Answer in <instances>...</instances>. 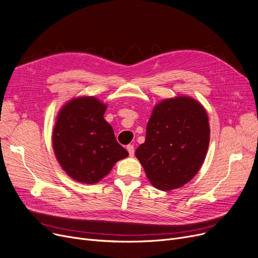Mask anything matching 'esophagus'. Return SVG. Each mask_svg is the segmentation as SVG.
Listing matches in <instances>:
<instances>
[{
  "instance_id": "34e87169",
  "label": "esophagus",
  "mask_w": 258,
  "mask_h": 258,
  "mask_svg": "<svg viewBox=\"0 0 258 258\" xmlns=\"http://www.w3.org/2000/svg\"><path fill=\"white\" fill-rule=\"evenodd\" d=\"M127 151H128L129 155H130L131 157H132V156L135 155V146H134V145H131V144L127 145Z\"/></svg>"
}]
</instances>
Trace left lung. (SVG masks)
I'll return each instance as SVG.
<instances>
[{
  "label": "left lung",
  "instance_id": "obj_1",
  "mask_svg": "<svg viewBox=\"0 0 258 258\" xmlns=\"http://www.w3.org/2000/svg\"><path fill=\"white\" fill-rule=\"evenodd\" d=\"M210 124L206 108L189 96L160 101L147 122L136 156L154 187L179 188L198 173L207 156Z\"/></svg>",
  "mask_w": 258,
  "mask_h": 258
}]
</instances>
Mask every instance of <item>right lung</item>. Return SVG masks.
I'll return each instance as SVG.
<instances>
[{"label":"right lung","instance_id":"add662e5","mask_svg":"<svg viewBox=\"0 0 258 258\" xmlns=\"http://www.w3.org/2000/svg\"><path fill=\"white\" fill-rule=\"evenodd\" d=\"M107 105L92 96L76 97L62 106L52 130V147L60 167L74 181L96 184L115 163L128 157L104 119Z\"/></svg>","mask_w":258,"mask_h":258}]
</instances>
